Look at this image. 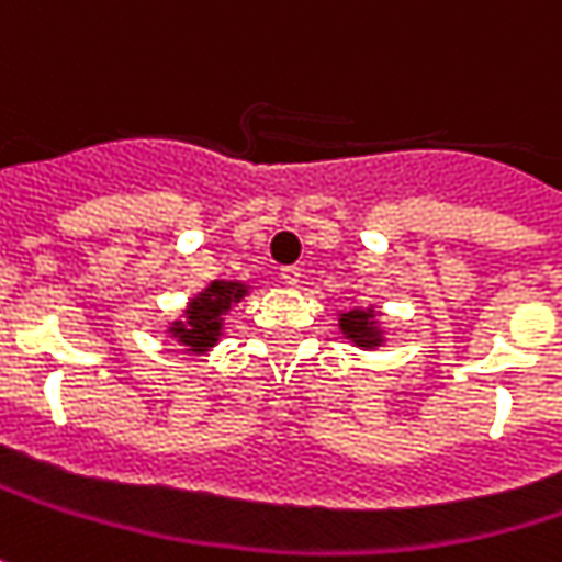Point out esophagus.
Segmentation results:
<instances>
[{
  "label": "esophagus",
  "mask_w": 562,
  "mask_h": 562,
  "mask_svg": "<svg viewBox=\"0 0 562 562\" xmlns=\"http://www.w3.org/2000/svg\"><path fill=\"white\" fill-rule=\"evenodd\" d=\"M280 280L285 282V285H299L301 270H299V267H282V270H280Z\"/></svg>",
  "instance_id": "obj_1"
}]
</instances>
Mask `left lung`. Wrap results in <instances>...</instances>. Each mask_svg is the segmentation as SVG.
Segmentation results:
<instances>
[{
    "mask_svg": "<svg viewBox=\"0 0 562 562\" xmlns=\"http://www.w3.org/2000/svg\"><path fill=\"white\" fill-rule=\"evenodd\" d=\"M345 339H351L358 348H376L382 345V329H379L376 311L373 307H355L339 317Z\"/></svg>",
    "mask_w": 562,
    "mask_h": 562,
    "instance_id": "left-lung-1",
    "label": "left lung"
}]
</instances>
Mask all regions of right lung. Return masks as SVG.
Returning a JSON list of instances; mask_svg holds the SVG:
<instances>
[{
    "mask_svg": "<svg viewBox=\"0 0 562 562\" xmlns=\"http://www.w3.org/2000/svg\"><path fill=\"white\" fill-rule=\"evenodd\" d=\"M248 295V285L243 282L214 280L204 292L189 301L183 319L170 323V336L186 345L189 351H207L221 339L223 314Z\"/></svg>",
    "mask_w": 562,
    "mask_h": 562,
    "instance_id": "1",
    "label": "right lung"
}]
</instances>
